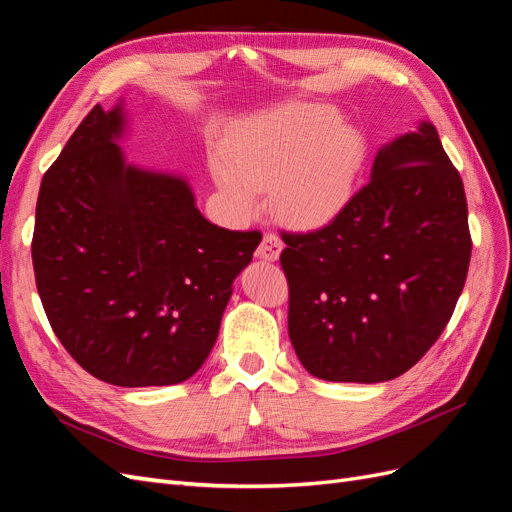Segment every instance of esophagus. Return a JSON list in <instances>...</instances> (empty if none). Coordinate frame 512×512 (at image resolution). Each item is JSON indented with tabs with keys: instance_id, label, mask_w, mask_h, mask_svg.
Returning a JSON list of instances; mask_svg holds the SVG:
<instances>
[{
	"instance_id": "esophagus-1",
	"label": "esophagus",
	"mask_w": 512,
	"mask_h": 512,
	"mask_svg": "<svg viewBox=\"0 0 512 512\" xmlns=\"http://www.w3.org/2000/svg\"><path fill=\"white\" fill-rule=\"evenodd\" d=\"M282 247H284V243L280 241V237L273 235V232H265V237H262L256 254L262 260H277L282 254Z\"/></svg>"
}]
</instances>
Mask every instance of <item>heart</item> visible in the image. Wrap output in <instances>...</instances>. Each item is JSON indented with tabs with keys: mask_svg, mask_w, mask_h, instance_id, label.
<instances>
[{
	"mask_svg": "<svg viewBox=\"0 0 512 512\" xmlns=\"http://www.w3.org/2000/svg\"><path fill=\"white\" fill-rule=\"evenodd\" d=\"M365 141L327 104H294L243 126L218 168L224 192L250 215L256 192L273 190L275 211L292 226L327 224L356 190Z\"/></svg>",
	"mask_w": 512,
	"mask_h": 512,
	"instance_id": "b5f03b06",
	"label": "heart"
}]
</instances>
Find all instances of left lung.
<instances>
[{"label":"left lung","instance_id":"1","mask_svg":"<svg viewBox=\"0 0 512 512\" xmlns=\"http://www.w3.org/2000/svg\"><path fill=\"white\" fill-rule=\"evenodd\" d=\"M282 239L290 342L331 382L393 380L421 361L472 254L463 181L425 121L378 151L371 179L329 224Z\"/></svg>","mask_w":512,"mask_h":512}]
</instances>
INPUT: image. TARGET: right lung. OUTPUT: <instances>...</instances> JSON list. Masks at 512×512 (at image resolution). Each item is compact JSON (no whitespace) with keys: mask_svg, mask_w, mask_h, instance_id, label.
<instances>
[{"mask_svg":"<svg viewBox=\"0 0 512 512\" xmlns=\"http://www.w3.org/2000/svg\"><path fill=\"white\" fill-rule=\"evenodd\" d=\"M121 108L100 104L46 170L32 239L46 318L72 359L117 386L188 380L218 339L260 230L207 222L179 177L126 166Z\"/></svg>","mask_w":512,"mask_h":512,"instance_id":"1","label":"right lung"}]
</instances>
